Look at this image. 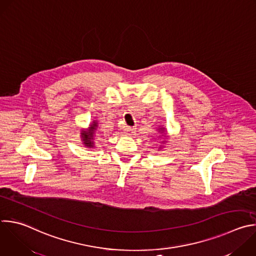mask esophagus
Segmentation results:
<instances>
[{"label": "esophagus", "instance_id": "esophagus-1", "mask_svg": "<svg viewBox=\"0 0 256 256\" xmlns=\"http://www.w3.org/2000/svg\"><path fill=\"white\" fill-rule=\"evenodd\" d=\"M124 132L128 134V136H132L134 132V130H136V128H132V126H124Z\"/></svg>", "mask_w": 256, "mask_h": 256}]
</instances>
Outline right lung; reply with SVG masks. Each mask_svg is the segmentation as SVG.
<instances>
[{"label":"right lung","instance_id":"1","mask_svg":"<svg viewBox=\"0 0 256 256\" xmlns=\"http://www.w3.org/2000/svg\"><path fill=\"white\" fill-rule=\"evenodd\" d=\"M96 128V124H94L90 128V130L88 132H85L84 134H82L83 136V140H84V144L86 146H92V134H94V132Z\"/></svg>","mask_w":256,"mask_h":256}]
</instances>
